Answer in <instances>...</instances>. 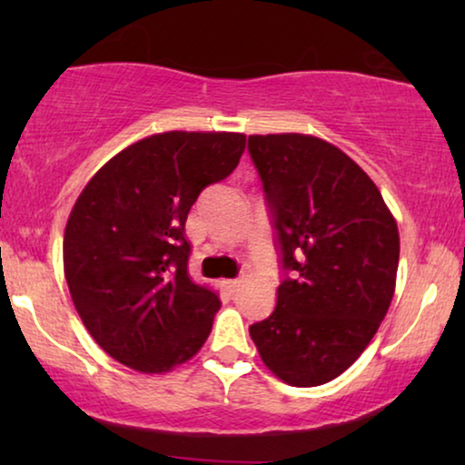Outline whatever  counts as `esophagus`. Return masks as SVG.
Returning a JSON list of instances; mask_svg holds the SVG:
<instances>
[{
  "instance_id": "obj_1",
  "label": "esophagus",
  "mask_w": 465,
  "mask_h": 465,
  "mask_svg": "<svg viewBox=\"0 0 465 465\" xmlns=\"http://www.w3.org/2000/svg\"><path fill=\"white\" fill-rule=\"evenodd\" d=\"M239 279H226V282H224V288L228 290V292H234V290H237L239 288Z\"/></svg>"
}]
</instances>
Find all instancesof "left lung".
Here are the masks:
<instances>
[{
    "instance_id": "8db88e82",
    "label": "left lung",
    "mask_w": 465,
    "mask_h": 465,
    "mask_svg": "<svg viewBox=\"0 0 465 465\" xmlns=\"http://www.w3.org/2000/svg\"><path fill=\"white\" fill-rule=\"evenodd\" d=\"M247 150L285 271L275 311L250 336L283 383L323 385L360 358L390 309L396 220L360 164L320 137L250 135Z\"/></svg>"
}]
</instances>
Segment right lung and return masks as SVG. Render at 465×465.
I'll list each match as a JSON object with an SVG mask.
<instances>
[{"label": "right lung", "mask_w": 465, "mask_h": 465, "mask_svg": "<svg viewBox=\"0 0 465 465\" xmlns=\"http://www.w3.org/2000/svg\"><path fill=\"white\" fill-rule=\"evenodd\" d=\"M243 150V133H158L118 152L75 201L63 239L69 294L120 364L169 372L207 341L220 298L190 279L183 226Z\"/></svg>", "instance_id": "obj_1"}]
</instances>
